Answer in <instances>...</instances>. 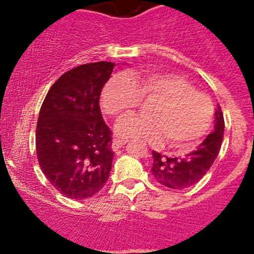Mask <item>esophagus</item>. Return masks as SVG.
Listing matches in <instances>:
<instances>
[{
    "label": "esophagus",
    "mask_w": 254,
    "mask_h": 254,
    "mask_svg": "<svg viewBox=\"0 0 254 254\" xmlns=\"http://www.w3.org/2000/svg\"><path fill=\"white\" fill-rule=\"evenodd\" d=\"M127 142V140L119 139V137L114 139V140H113V143H112L113 151H118V150H119V148H122L123 146H124Z\"/></svg>",
    "instance_id": "esophagus-1"
}]
</instances>
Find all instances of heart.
<instances>
[{"instance_id":"obj_1","label":"heart","mask_w":254,"mask_h":254,"mask_svg":"<svg viewBox=\"0 0 254 254\" xmlns=\"http://www.w3.org/2000/svg\"><path fill=\"white\" fill-rule=\"evenodd\" d=\"M142 99H156L148 117L127 115L115 125L123 139L160 143L166 139L172 148H189L209 131L214 104L209 96L195 91L187 79L175 73L148 71L129 76L118 73L104 86L101 104L107 114L118 117L131 111Z\"/></svg>"}]
</instances>
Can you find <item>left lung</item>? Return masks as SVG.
<instances>
[{"label":"left lung","instance_id":"1","mask_svg":"<svg viewBox=\"0 0 254 254\" xmlns=\"http://www.w3.org/2000/svg\"><path fill=\"white\" fill-rule=\"evenodd\" d=\"M225 122L221 108L217 104L215 111L214 131L210 132L204 141L183 157H168L152 151L153 163L151 168L153 178L167 188L186 189L198 183L212 166L219 155L224 137Z\"/></svg>","mask_w":254,"mask_h":254}]
</instances>
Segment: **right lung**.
I'll return each instance as SVG.
<instances>
[{"label":"right lung","instance_id":"1","mask_svg":"<svg viewBox=\"0 0 254 254\" xmlns=\"http://www.w3.org/2000/svg\"><path fill=\"white\" fill-rule=\"evenodd\" d=\"M115 64H84L64 73L49 89L37 124L39 166L63 195H96L112 170V131L99 108L102 89Z\"/></svg>","mask_w":254,"mask_h":254}]
</instances>
